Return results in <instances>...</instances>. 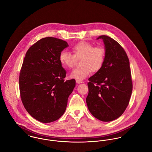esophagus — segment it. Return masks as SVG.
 Here are the masks:
<instances>
[{"label": "esophagus", "instance_id": "esophagus-1", "mask_svg": "<svg viewBox=\"0 0 152 152\" xmlns=\"http://www.w3.org/2000/svg\"><path fill=\"white\" fill-rule=\"evenodd\" d=\"M76 83H77V84H80V83H83V81H80V80H76Z\"/></svg>", "mask_w": 152, "mask_h": 152}]
</instances>
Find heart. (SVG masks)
<instances>
[{"label": "heart", "instance_id": "b5f03b06", "mask_svg": "<svg viewBox=\"0 0 152 152\" xmlns=\"http://www.w3.org/2000/svg\"><path fill=\"white\" fill-rule=\"evenodd\" d=\"M74 54L63 50L59 56L61 65L67 68H72L77 58H82L81 67L74 69L70 77L78 80L86 78L92 71L97 72L101 69L105 58V50L101 46H94L87 42H81L75 44L72 47Z\"/></svg>", "mask_w": 152, "mask_h": 152}]
</instances>
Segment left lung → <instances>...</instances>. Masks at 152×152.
Listing matches in <instances>:
<instances>
[{
    "label": "left lung",
    "mask_w": 152,
    "mask_h": 152,
    "mask_svg": "<svg viewBox=\"0 0 152 152\" xmlns=\"http://www.w3.org/2000/svg\"><path fill=\"white\" fill-rule=\"evenodd\" d=\"M105 44V58L100 70L88 80L86 102L91 114L103 122L121 116L127 108L132 92L129 60L116 41L101 36Z\"/></svg>",
    "instance_id": "left-lung-1"
}]
</instances>
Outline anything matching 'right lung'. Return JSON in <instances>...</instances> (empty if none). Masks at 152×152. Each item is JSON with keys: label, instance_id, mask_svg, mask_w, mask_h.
Listing matches in <instances>:
<instances>
[{"label": "right lung", "instance_id": "add662e5", "mask_svg": "<svg viewBox=\"0 0 152 152\" xmlns=\"http://www.w3.org/2000/svg\"><path fill=\"white\" fill-rule=\"evenodd\" d=\"M68 46L63 40L45 37L28 48L23 60L19 76L22 103L42 123L54 122L64 114L75 86L74 79L64 81L66 71L59 61Z\"/></svg>", "mask_w": 152, "mask_h": 152}]
</instances>
